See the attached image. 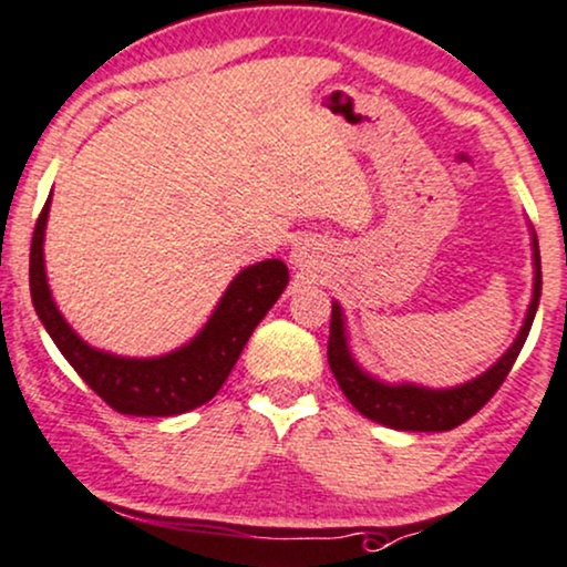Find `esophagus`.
Returning a JSON list of instances; mask_svg holds the SVG:
<instances>
[{
	"instance_id": "esophagus-1",
	"label": "esophagus",
	"mask_w": 567,
	"mask_h": 567,
	"mask_svg": "<svg viewBox=\"0 0 567 567\" xmlns=\"http://www.w3.org/2000/svg\"><path fill=\"white\" fill-rule=\"evenodd\" d=\"M290 261L296 269L313 271L322 266V256H319V248H313L311 243H296V248H292L290 254Z\"/></svg>"
}]
</instances>
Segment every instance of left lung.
<instances>
[{"mask_svg": "<svg viewBox=\"0 0 567 567\" xmlns=\"http://www.w3.org/2000/svg\"><path fill=\"white\" fill-rule=\"evenodd\" d=\"M530 250H534V296H530L528 311H525L523 327L507 351L502 353L486 372L467 383L454 388H425L417 383H385L374 378L353 359L346 332L343 306L332 301L330 340H327V361L336 374L340 391L357 406L359 414L393 431L412 433H441L452 431L462 422L473 417L486 401L499 391L509 370H513L517 353H520L530 324H534L538 298H542V256H538L536 231L530 229Z\"/></svg>", "mask_w": 567, "mask_h": 567, "instance_id": "left-lung-1", "label": "left lung"}]
</instances>
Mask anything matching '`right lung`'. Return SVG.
Here are the masks:
<instances>
[{"instance_id":"add662e5","label":"right lung","mask_w":567,"mask_h":567,"mask_svg":"<svg viewBox=\"0 0 567 567\" xmlns=\"http://www.w3.org/2000/svg\"><path fill=\"white\" fill-rule=\"evenodd\" d=\"M50 203L52 195L47 197L39 214L31 240V301L68 364L107 406L134 417H174L214 399L240 359L248 338L254 336L256 324L288 288V266L279 258H266L243 269L218 298L203 330L176 351L147 359L118 357L81 340L52 301L44 269V229Z\"/></svg>"}]
</instances>
